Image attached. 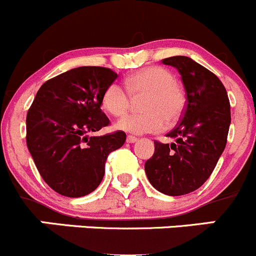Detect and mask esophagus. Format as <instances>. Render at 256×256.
I'll return each mask as SVG.
<instances>
[{"instance_id":"obj_1","label":"esophagus","mask_w":256,"mask_h":256,"mask_svg":"<svg viewBox=\"0 0 256 256\" xmlns=\"http://www.w3.org/2000/svg\"><path fill=\"white\" fill-rule=\"evenodd\" d=\"M126 141H128V144H134V142H136V141H138V138H135V136L128 135V138H126Z\"/></svg>"}]
</instances>
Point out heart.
<instances>
[{"mask_svg": "<svg viewBox=\"0 0 256 256\" xmlns=\"http://www.w3.org/2000/svg\"><path fill=\"white\" fill-rule=\"evenodd\" d=\"M130 95L142 96V111L118 121L116 128L130 134H148L162 130L165 122H175L185 108V94L175 76L160 66L142 68L126 78ZM102 106L110 115L122 116L130 108V96L118 84H111L102 94Z\"/></svg>", "mask_w": 256, "mask_h": 256, "instance_id": "heart-1", "label": "heart"}]
</instances>
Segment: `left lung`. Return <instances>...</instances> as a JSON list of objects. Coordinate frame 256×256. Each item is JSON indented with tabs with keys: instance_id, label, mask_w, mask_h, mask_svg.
<instances>
[{
	"instance_id": "1",
	"label": "left lung",
	"mask_w": 256,
	"mask_h": 256,
	"mask_svg": "<svg viewBox=\"0 0 256 256\" xmlns=\"http://www.w3.org/2000/svg\"><path fill=\"white\" fill-rule=\"evenodd\" d=\"M162 64L181 75L186 108L180 122L168 134L176 142L155 141L145 172L156 190L180 196L199 188L214 171L226 145L230 102L222 81L190 57H168Z\"/></svg>"
}]
</instances>
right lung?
<instances>
[{"label": "right lung", "mask_w": 256, "mask_h": 256, "mask_svg": "<svg viewBox=\"0 0 256 256\" xmlns=\"http://www.w3.org/2000/svg\"><path fill=\"white\" fill-rule=\"evenodd\" d=\"M118 78L106 68L82 66L46 81L27 112L26 142L40 175L58 194L81 198L100 185L108 154L124 131L90 136L108 125L102 94Z\"/></svg>", "instance_id": "right-lung-1"}]
</instances>
